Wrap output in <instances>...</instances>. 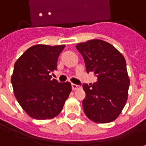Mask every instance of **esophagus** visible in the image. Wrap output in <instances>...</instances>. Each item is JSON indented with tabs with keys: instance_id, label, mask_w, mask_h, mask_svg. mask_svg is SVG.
<instances>
[{
	"instance_id": "34e87169",
	"label": "esophagus",
	"mask_w": 146,
	"mask_h": 146,
	"mask_svg": "<svg viewBox=\"0 0 146 146\" xmlns=\"http://www.w3.org/2000/svg\"><path fill=\"white\" fill-rule=\"evenodd\" d=\"M71 86H72V89H73V91L80 88V85H78V84H71Z\"/></svg>"
}]
</instances>
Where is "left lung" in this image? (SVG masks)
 Here are the masks:
<instances>
[{
	"label": "left lung",
	"mask_w": 146,
	"mask_h": 146,
	"mask_svg": "<svg viewBox=\"0 0 146 146\" xmlns=\"http://www.w3.org/2000/svg\"><path fill=\"white\" fill-rule=\"evenodd\" d=\"M76 47L87 73L94 72L97 76V82L83 85L86 93L84 111L95 123H111L120 115L128 98L130 82L126 60L115 46L100 39L80 42Z\"/></svg>",
	"instance_id": "8db88e82"
}]
</instances>
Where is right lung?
<instances>
[{
  "mask_svg": "<svg viewBox=\"0 0 146 146\" xmlns=\"http://www.w3.org/2000/svg\"><path fill=\"white\" fill-rule=\"evenodd\" d=\"M65 45H35L20 56L14 65L11 82L17 101L28 115L50 119L62 111L72 90L70 82L51 80L57 70L59 54Z\"/></svg>",
  "mask_w": 146,
  "mask_h": 146,
  "instance_id": "1",
  "label": "right lung"
}]
</instances>
